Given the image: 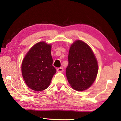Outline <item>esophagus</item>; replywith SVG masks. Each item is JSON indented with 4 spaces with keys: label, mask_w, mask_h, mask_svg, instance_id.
Here are the masks:
<instances>
[{
    "label": "esophagus",
    "mask_w": 121,
    "mask_h": 121,
    "mask_svg": "<svg viewBox=\"0 0 121 121\" xmlns=\"http://www.w3.org/2000/svg\"><path fill=\"white\" fill-rule=\"evenodd\" d=\"M56 70L58 73H62V72H63V69L62 68H58V69H57Z\"/></svg>",
    "instance_id": "1"
}]
</instances>
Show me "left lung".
I'll list each match as a JSON object with an SVG mask.
<instances>
[{"label": "left lung", "mask_w": 121, "mask_h": 121, "mask_svg": "<svg viewBox=\"0 0 121 121\" xmlns=\"http://www.w3.org/2000/svg\"><path fill=\"white\" fill-rule=\"evenodd\" d=\"M66 76L71 87L78 91L89 89L98 71L97 60L91 48L83 42L75 41L69 49Z\"/></svg>", "instance_id": "1"}]
</instances>
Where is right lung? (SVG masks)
<instances>
[{
    "label": "right lung",
    "instance_id": "1",
    "mask_svg": "<svg viewBox=\"0 0 121 121\" xmlns=\"http://www.w3.org/2000/svg\"><path fill=\"white\" fill-rule=\"evenodd\" d=\"M51 48L46 42H38L29 50L22 61V76L28 86L34 91L46 89L56 73L52 65Z\"/></svg>",
    "mask_w": 121,
    "mask_h": 121
}]
</instances>
